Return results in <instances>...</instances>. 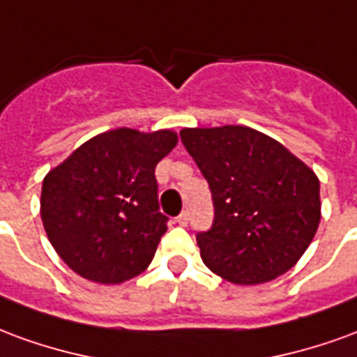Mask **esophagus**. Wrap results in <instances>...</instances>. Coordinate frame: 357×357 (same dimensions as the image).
Wrapping results in <instances>:
<instances>
[{"mask_svg": "<svg viewBox=\"0 0 357 357\" xmlns=\"http://www.w3.org/2000/svg\"><path fill=\"white\" fill-rule=\"evenodd\" d=\"M176 222H178L179 225H187V222H189V212H181V214L176 218Z\"/></svg>", "mask_w": 357, "mask_h": 357, "instance_id": "esophagus-1", "label": "esophagus"}]
</instances>
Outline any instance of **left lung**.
I'll list each match as a JSON object with an SVG mask.
<instances>
[{
    "mask_svg": "<svg viewBox=\"0 0 357 357\" xmlns=\"http://www.w3.org/2000/svg\"><path fill=\"white\" fill-rule=\"evenodd\" d=\"M179 137L214 202L210 229L197 233L202 262L237 284L266 283L289 271L321 220L317 176L252 128H185Z\"/></svg>",
    "mask_w": 357,
    "mask_h": 357,
    "instance_id": "obj_1",
    "label": "left lung"
}]
</instances>
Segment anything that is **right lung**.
<instances>
[{"mask_svg":"<svg viewBox=\"0 0 357 357\" xmlns=\"http://www.w3.org/2000/svg\"><path fill=\"white\" fill-rule=\"evenodd\" d=\"M176 143L170 130L120 128L86 141L45 176L42 222L68 268L97 283L147 269L168 229L155 168Z\"/></svg>","mask_w":357,"mask_h":357,"instance_id":"add662e5","label":"right lung"}]
</instances>
